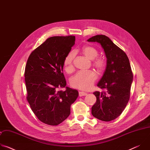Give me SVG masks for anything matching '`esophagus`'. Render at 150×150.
I'll list each match as a JSON object with an SVG mask.
<instances>
[{"label":"esophagus","instance_id":"obj_1","mask_svg":"<svg viewBox=\"0 0 150 150\" xmlns=\"http://www.w3.org/2000/svg\"><path fill=\"white\" fill-rule=\"evenodd\" d=\"M87 94L86 93H84V92H82V91H79V97H82V96H86Z\"/></svg>","mask_w":150,"mask_h":150}]
</instances>
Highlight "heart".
I'll return each mask as SVG.
<instances>
[{"label": "heart", "mask_w": 150, "mask_h": 150, "mask_svg": "<svg viewBox=\"0 0 150 150\" xmlns=\"http://www.w3.org/2000/svg\"><path fill=\"white\" fill-rule=\"evenodd\" d=\"M82 54L90 60H93V66L99 71L103 70L106 65L105 59L101 57H97V50L90 46H84L82 49ZM76 55V52H70L64 59L63 64L67 72H71L74 70L73 62ZM97 79V75L93 71L79 72L73 76L70 79L71 85L75 88L81 90H88L94 85Z\"/></svg>", "instance_id": "b5f03b06"}]
</instances>
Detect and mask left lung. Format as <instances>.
<instances>
[{
  "label": "left lung",
  "instance_id": "1",
  "mask_svg": "<svg viewBox=\"0 0 150 150\" xmlns=\"http://www.w3.org/2000/svg\"><path fill=\"white\" fill-rule=\"evenodd\" d=\"M89 42H97L104 49L107 65L97 86L105 91H95L97 100L91 108L96 118L104 122L119 117L129 101L133 74L126 53L104 35L89 38Z\"/></svg>",
  "mask_w": 150,
  "mask_h": 150
}]
</instances>
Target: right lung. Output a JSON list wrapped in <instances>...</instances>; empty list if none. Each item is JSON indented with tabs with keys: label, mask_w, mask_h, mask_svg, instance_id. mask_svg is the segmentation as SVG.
Listing matches in <instances>:
<instances>
[{
	"label": "right lung",
	"mask_w": 150,
	"mask_h": 150,
	"mask_svg": "<svg viewBox=\"0 0 150 150\" xmlns=\"http://www.w3.org/2000/svg\"><path fill=\"white\" fill-rule=\"evenodd\" d=\"M75 37L47 38L30 55L25 69L27 99L42 122L56 126L71 113V105L78 96L76 90L66 87L63 62L75 45ZM66 88L65 91H59Z\"/></svg>",
	"instance_id": "add662e5"
}]
</instances>
